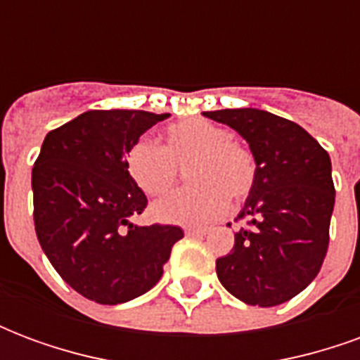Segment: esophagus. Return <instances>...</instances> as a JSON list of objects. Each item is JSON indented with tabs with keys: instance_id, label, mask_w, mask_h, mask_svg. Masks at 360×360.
Segmentation results:
<instances>
[{
	"instance_id": "1",
	"label": "esophagus",
	"mask_w": 360,
	"mask_h": 360,
	"mask_svg": "<svg viewBox=\"0 0 360 360\" xmlns=\"http://www.w3.org/2000/svg\"><path fill=\"white\" fill-rule=\"evenodd\" d=\"M185 235L187 237H202V235H206V229H202V227H187Z\"/></svg>"
}]
</instances>
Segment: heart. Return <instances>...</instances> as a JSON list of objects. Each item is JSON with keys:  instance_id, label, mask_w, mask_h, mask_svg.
<instances>
[{"instance_id": "heart-1", "label": "heart", "mask_w": 360, "mask_h": 360, "mask_svg": "<svg viewBox=\"0 0 360 360\" xmlns=\"http://www.w3.org/2000/svg\"><path fill=\"white\" fill-rule=\"evenodd\" d=\"M227 127L206 117H187L165 127L160 142L136 141L125 152V172L144 195L167 193L177 167H187L191 187L165 196L152 206L162 224L204 226L219 218L229 196L243 200L257 181V160L245 144L231 139Z\"/></svg>"}]
</instances>
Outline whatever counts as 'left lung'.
I'll return each mask as SVG.
<instances>
[{
    "label": "left lung",
    "mask_w": 360,
    "mask_h": 360,
    "mask_svg": "<svg viewBox=\"0 0 360 360\" xmlns=\"http://www.w3.org/2000/svg\"><path fill=\"white\" fill-rule=\"evenodd\" d=\"M249 142L257 181L237 218L229 255L216 260L221 285L239 301L276 307L316 278L330 243L335 188L330 156L302 127L255 108L204 111Z\"/></svg>",
    "instance_id": "obj_1"
}]
</instances>
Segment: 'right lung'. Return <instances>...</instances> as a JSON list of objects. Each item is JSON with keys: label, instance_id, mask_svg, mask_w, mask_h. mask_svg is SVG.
<instances>
[{"label": "right lung", "instance_id": "right-lung-1", "mask_svg": "<svg viewBox=\"0 0 360 360\" xmlns=\"http://www.w3.org/2000/svg\"><path fill=\"white\" fill-rule=\"evenodd\" d=\"M169 113L92 110L50 131L32 167L34 227L65 283L100 304H119L156 285L177 226H134L146 195L125 172V152Z\"/></svg>", "mask_w": 360, "mask_h": 360}]
</instances>
